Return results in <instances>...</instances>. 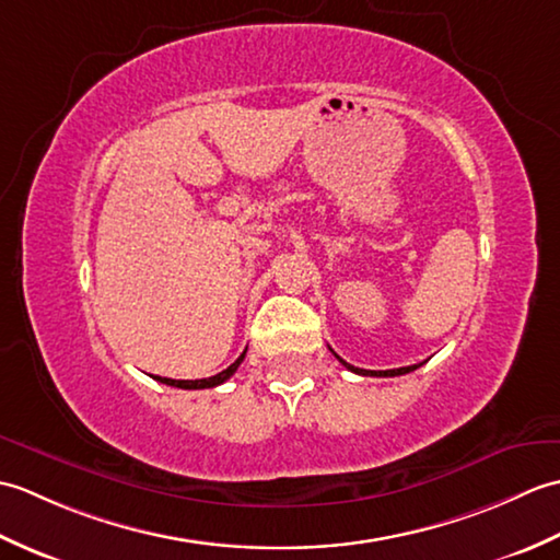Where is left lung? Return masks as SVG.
Masks as SVG:
<instances>
[{
    "instance_id": "left-lung-1",
    "label": "left lung",
    "mask_w": 560,
    "mask_h": 560,
    "mask_svg": "<svg viewBox=\"0 0 560 560\" xmlns=\"http://www.w3.org/2000/svg\"><path fill=\"white\" fill-rule=\"evenodd\" d=\"M335 353V351H331ZM337 355V353H335ZM339 359V355H337ZM341 361V359H339ZM341 365H347L351 373H359V375H373V377H395V375H407V373H411V371H416V368L419 365H407V368H395V371H363V368H355V365H351V363H347V361H341Z\"/></svg>"
}]
</instances>
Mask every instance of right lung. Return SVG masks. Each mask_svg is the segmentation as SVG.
I'll return each instance as SVG.
<instances>
[{
  "label": "right lung",
  "mask_w": 560,
  "mask_h": 560,
  "mask_svg": "<svg viewBox=\"0 0 560 560\" xmlns=\"http://www.w3.org/2000/svg\"><path fill=\"white\" fill-rule=\"evenodd\" d=\"M243 359H245V351L241 353V359H237L235 363H231L229 368H225V371H221L219 375H213V377H205V380H171V377H159V375H156V380H159V383H165V385H171V387H180V389H207V387H217V385L225 383V380H229V377L237 371V365L243 363Z\"/></svg>",
  "instance_id": "obj_1"
}]
</instances>
